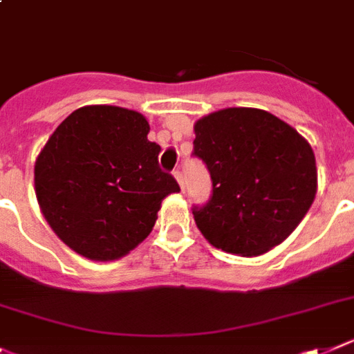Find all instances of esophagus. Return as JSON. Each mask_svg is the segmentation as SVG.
<instances>
[{"instance_id":"obj_1","label":"esophagus","mask_w":354,"mask_h":354,"mask_svg":"<svg viewBox=\"0 0 354 354\" xmlns=\"http://www.w3.org/2000/svg\"><path fill=\"white\" fill-rule=\"evenodd\" d=\"M174 177L175 179H177V183H179V186H180V189H186V180H184V175H183V171L180 170H175L174 171Z\"/></svg>"}]
</instances>
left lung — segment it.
<instances>
[{"label":"left lung","instance_id":"obj_1","mask_svg":"<svg viewBox=\"0 0 354 354\" xmlns=\"http://www.w3.org/2000/svg\"><path fill=\"white\" fill-rule=\"evenodd\" d=\"M194 156L212 175V197L194 206L204 239L226 253L262 255L286 241L317 195L309 142L259 108H224L195 122Z\"/></svg>","mask_w":354,"mask_h":354}]
</instances>
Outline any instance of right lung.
Returning <instances> with one entry per match:
<instances>
[{
	"label": "right lung",
	"mask_w": 354,
	"mask_h": 354,
	"mask_svg": "<svg viewBox=\"0 0 354 354\" xmlns=\"http://www.w3.org/2000/svg\"><path fill=\"white\" fill-rule=\"evenodd\" d=\"M139 112L108 104L77 108L36 159L41 213L54 233L90 261H115L150 235L166 195L180 192L159 168Z\"/></svg>",
	"instance_id": "add662e5"
}]
</instances>
